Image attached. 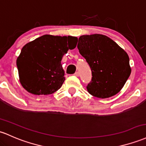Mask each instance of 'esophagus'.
I'll return each instance as SVG.
<instances>
[{
	"label": "esophagus",
	"instance_id": "34e87169",
	"mask_svg": "<svg viewBox=\"0 0 146 146\" xmlns=\"http://www.w3.org/2000/svg\"><path fill=\"white\" fill-rule=\"evenodd\" d=\"M73 75H74V76H76V77H78L80 76V74H79V73H78V72H76V73H75Z\"/></svg>",
	"mask_w": 146,
	"mask_h": 146
}]
</instances>
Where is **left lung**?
<instances>
[{"instance_id":"1","label":"left lung","mask_w":146,"mask_h":146,"mask_svg":"<svg viewBox=\"0 0 146 146\" xmlns=\"http://www.w3.org/2000/svg\"><path fill=\"white\" fill-rule=\"evenodd\" d=\"M78 48L92 73L88 92L99 98L118 94L131 73L127 52L110 38L98 34L80 36Z\"/></svg>"}]
</instances>
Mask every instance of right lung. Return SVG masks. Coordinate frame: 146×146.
I'll list each match as a JSON object with an SVG mask.
<instances>
[{"label": "right lung", "instance_id": "add662e5", "mask_svg": "<svg viewBox=\"0 0 146 146\" xmlns=\"http://www.w3.org/2000/svg\"><path fill=\"white\" fill-rule=\"evenodd\" d=\"M78 38L46 35L23 46L17 60L19 80L35 95L57 91L65 80L62 59L68 49L76 47Z\"/></svg>", "mask_w": 146, "mask_h": 146}]
</instances>
